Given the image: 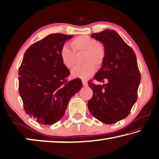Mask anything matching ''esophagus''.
Listing matches in <instances>:
<instances>
[{"label": "esophagus", "instance_id": "obj_1", "mask_svg": "<svg viewBox=\"0 0 159 159\" xmlns=\"http://www.w3.org/2000/svg\"><path fill=\"white\" fill-rule=\"evenodd\" d=\"M82 84L84 86H87V82L86 80H82Z\"/></svg>", "mask_w": 159, "mask_h": 159}]
</instances>
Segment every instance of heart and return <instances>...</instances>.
<instances>
[{"instance_id": "b5f03b06", "label": "heart", "mask_w": 159, "mask_h": 159, "mask_svg": "<svg viewBox=\"0 0 159 159\" xmlns=\"http://www.w3.org/2000/svg\"><path fill=\"white\" fill-rule=\"evenodd\" d=\"M71 46H62L60 49V57L62 64L67 68L74 66L76 61L75 52H84L82 62L84 64L75 66L71 70V75L73 77L87 79L96 71V66H102L106 56V48L103 43L98 42L94 38L88 35H80L71 41Z\"/></svg>"}]
</instances>
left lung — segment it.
Here are the masks:
<instances>
[{
	"label": "left lung",
	"instance_id": "8db88e82",
	"mask_svg": "<svg viewBox=\"0 0 159 159\" xmlns=\"http://www.w3.org/2000/svg\"><path fill=\"white\" fill-rule=\"evenodd\" d=\"M91 36L105 46L106 56L93 79L103 85L88 82L93 97L88 101L92 115L105 124H113L129 115L137 99L141 75L134 51L114 30H106Z\"/></svg>",
	"mask_w": 159,
	"mask_h": 159
}]
</instances>
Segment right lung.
I'll return each instance as SVG.
<instances>
[{"mask_svg":"<svg viewBox=\"0 0 159 159\" xmlns=\"http://www.w3.org/2000/svg\"><path fill=\"white\" fill-rule=\"evenodd\" d=\"M72 35L51 34L27 48L19 68V93L25 113L39 124L53 125L65 114L72 97L83 87L79 78L67 81L70 70L60 49Z\"/></svg>","mask_w":159,"mask_h":159,"instance_id":"1","label":"right lung"}]
</instances>
